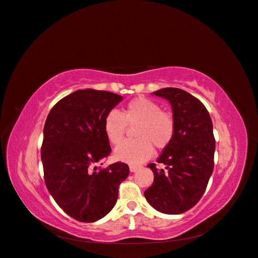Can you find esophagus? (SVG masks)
Instances as JSON below:
<instances>
[{"instance_id":"esophagus-1","label":"esophagus","mask_w":258,"mask_h":258,"mask_svg":"<svg viewBox=\"0 0 258 258\" xmlns=\"http://www.w3.org/2000/svg\"><path fill=\"white\" fill-rule=\"evenodd\" d=\"M129 169H130L131 172H135V171H137V170L139 169V167L138 166H135V165H130L129 166Z\"/></svg>"}]
</instances>
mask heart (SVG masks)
I'll return each instance as SVG.
<instances>
[{
    "label": "heart",
    "mask_w": 258,
    "mask_h": 258,
    "mask_svg": "<svg viewBox=\"0 0 258 258\" xmlns=\"http://www.w3.org/2000/svg\"><path fill=\"white\" fill-rule=\"evenodd\" d=\"M137 127L134 141L124 142L114 150L115 158L128 164H141L152 155V147L164 149L175 135V120L162 111L158 103L147 98H136L127 104L122 114L115 110L104 118L103 130L112 145L121 142L127 126Z\"/></svg>",
    "instance_id": "obj_1"
}]
</instances>
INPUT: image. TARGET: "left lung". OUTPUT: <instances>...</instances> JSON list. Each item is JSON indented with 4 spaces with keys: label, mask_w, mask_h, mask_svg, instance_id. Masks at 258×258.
<instances>
[{
    "label": "left lung",
    "mask_w": 258,
    "mask_h": 258,
    "mask_svg": "<svg viewBox=\"0 0 258 258\" xmlns=\"http://www.w3.org/2000/svg\"><path fill=\"white\" fill-rule=\"evenodd\" d=\"M154 94L170 102L175 135L158 165H148L155 178L145 197L160 213L182 214L199 202L213 173V122L201 100L185 90L164 88Z\"/></svg>",
    "instance_id": "obj_1"
}]
</instances>
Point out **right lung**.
<instances>
[{"mask_svg":"<svg viewBox=\"0 0 258 258\" xmlns=\"http://www.w3.org/2000/svg\"><path fill=\"white\" fill-rule=\"evenodd\" d=\"M121 100L109 91L78 90L56 102L45 120L41 147L45 185L63 212L79 222L106 216L129 175L124 162L94 167L111 152L103 121Z\"/></svg>","mask_w":258,"mask_h":258,"instance_id":"right-lung-1","label":"right lung"}]
</instances>
